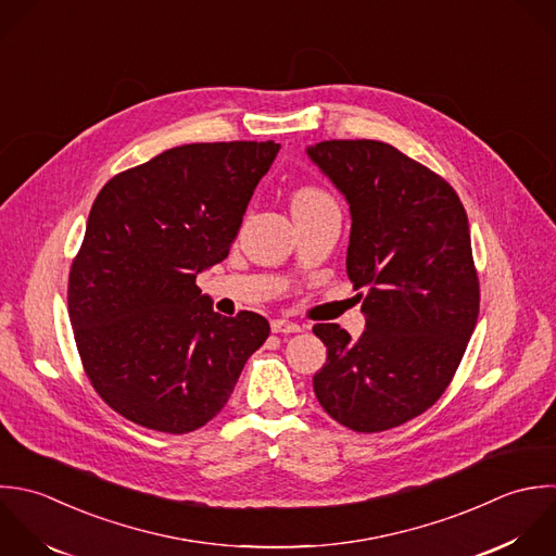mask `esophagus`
Returning a JSON list of instances; mask_svg holds the SVG:
<instances>
[{"mask_svg":"<svg viewBox=\"0 0 556 556\" xmlns=\"http://www.w3.org/2000/svg\"><path fill=\"white\" fill-rule=\"evenodd\" d=\"M270 329H273V333H299V331H301V325L290 323V320H286V318H277V320L270 323Z\"/></svg>","mask_w":556,"mask_h":556,"instance_id":"1","label":"esophagus"}]
</instances>
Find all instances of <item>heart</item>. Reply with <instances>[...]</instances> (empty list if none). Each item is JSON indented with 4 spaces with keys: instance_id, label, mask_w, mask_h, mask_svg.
I'll list each match as a JSON object with an SVG mask.
<instances>
[{
    "instance_id": "obj_1",
    "label": "heart",
    "mask_w": 556,
    "mask_h": 556,
    "mask_svg": "<svg viewBox=\"0 0 556 556\" xmlns=\"http://www.w3.org/2000/svg\"><path fill=\"white\" fill-rule=\"evenodd\" d=\"M323 201H331L323 190L314 188V186H303L292 194V207L299 205H312V203H323Z\"/></svg>"
}]
</instances>
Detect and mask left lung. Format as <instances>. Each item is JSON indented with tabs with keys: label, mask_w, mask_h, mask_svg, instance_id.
I'll list each match as a JSON object with an SVG mask.
<instances>
[{
	"label": "left lung",
	"mask_w": 556,
	"mask_h": 556,
	"mask_svg": "<svg viewBox=\"0 0 556 556\" xmlns=\"http://www.w3.org/2000/svg\"><path fill=\"white\" fill-rule=\"evenodd\" d=\"M307 155L349 203L346 273L366 316L357 340L314 327L327 346L314 392L351 431H388L435 405L477 327L468 216L446 179L388 142L325 140Z\"/></svg>",
	"instance_id": "left-lung-1"
}]
</instances>
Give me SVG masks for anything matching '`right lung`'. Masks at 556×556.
Returning a JSON list of instances; mask_svg holds the SVG:
<instances>
[{"instance_id": "obj_1", "label": "right lung", "mask_w": 556, "mask_h": 556, "mask_svg": "<svg viewBox=\"0 0 556 556\" xmlns=\"http://www.w3.org/2000/svg\"><path fill=\"white\" fill-rule=\"evenodd\" d=\"M277 142H194L114 175L68 273L84 370L123 418L162 433L210 422L270 325L212 309L194 279L229 255Z\"/></svg>"}]
</instances>
